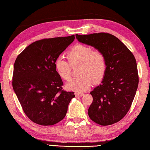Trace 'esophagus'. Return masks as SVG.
<instances>
[{"instance_id": "esophagus-1", "label": "esophagus", "mask_w": 150, "mask_h": 150, "mask_svg": "<svg viewBox=\"0 0 150 150\" xmlns=\"http://www.w3.org/2000/svg\"><path fill=\"white\" fill-rule=\"evenodd\" d=\"M84 95V94H83V93H80V92H76L75 93V96L76 97H82Z\"/></svg>"}]
</instances>
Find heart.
<instances>
[{"mask_svg":"<svg viewBox=\"0 0 150 150\" xmlns=\"http://www.w3.org/2000/svg\"><path fill=\"white\" fill-rule=\"evenodd\" d=\"M67 58L72 66L80 64L79 77L73 79L66 84L68 90L83 92L91 87L92 83L98 84L104 79L107 70L106 60L99 51L78 44L71 48L67 52ZM55 69L61 78L69 80L71 78V66L62 56L55 61Z\"/></svg>","mask_w":150,"mask_h":150,"instance_id":"obj_1","label":"heart"}]
</instances>
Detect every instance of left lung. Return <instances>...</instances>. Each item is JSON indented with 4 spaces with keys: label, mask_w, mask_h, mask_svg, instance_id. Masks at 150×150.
Returning a JSON list of instances; mask_svg holds the SVG:
<instances>
[{
    "label": "left lung",
    "mask_w": 150,
    "mask_h": 150,
    "mask_svg": "<svg viewBox=\"0 0 150 150\" xmlns=\"http://www.w3.org/2000/svg\"><path fill=\"white\" fill-rule=\"evenodd\" d=\"M81 43L104 55L107 70L101 84L90 92L93 102L88 110L92 121L101 126L116 123L129 111L138 86L136 60L130 50L112 34H76Z\"/></svg>",
    "instance_id": "1"
}]
</instances>
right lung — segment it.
<instances>
[{"instance_id":"1","label":"right lung","mask_w":150,"mask_h":150,"mask_svg":"<svg viewBox=\"0 0 150 150\" xmlns=\"http://www.w3.org/2000/svg\"><path fill=\"white\" fill-rule=\"evenodd\" d=\"M74 35L42 39L27 46L14 62L13 87L31 121L52 126L64 119L74 93L62 90L55 61L74 40Z\"/></svg>"}]
</instances>
